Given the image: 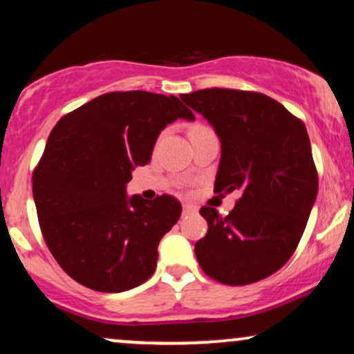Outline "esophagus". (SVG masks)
Returning a JSON list of instances; mask_svg holds the SVG:
<instances>
[{
	"instance_id": "34e87169",
	"label": "esophagus",
	"mask_w": 354,
	"mask_h": 354,
	"mask_svg": "<svg viewBox=\"0 0 354 354\" xmlns=\"http://www.w3.org/2000/svg\"><path fill=\"white\" fill-rule=\"evenodd\" d=\"M196 206H193V205H188V203H185V205H183V213L185 214H191V213H196Z\"/></svg>"
}]
</instances>
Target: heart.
<instances>
[{"mask_svg":"<svg viewBox=\"0 0 354 354\" xmlns=\"http://www.w3.org/2000/svg\"><path fill=\"white\" fill-rule=\"evenodd\" d=\"M205 129H208V128H205V126H201V124H196V126H193V128H191V131H189V133H194V131H205Z\"/></svg>","mask_w":354,"mask_h":354,"instance_id":"obj_1","label":"heart"}]
</instances>
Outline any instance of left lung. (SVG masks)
<instances>
[{"label": "left lung", "instance_id": "1", "mask_svg": "<svg viewBox=\"0 0 354 354\" xmlns=\"http://www.w3.org/2000/svg\"><path fill=\"white\" fill-rule=\"evenodd\" d=\"M180 98L221 141L214 193L241 191L228 216L200 209L208 233L194 245L198 263L230 286L265 279L295 253L318 194L306 128L261 93L211 88Z\"/></svg>", "mask_w": 354, "mask_h": 354}]
</instances>
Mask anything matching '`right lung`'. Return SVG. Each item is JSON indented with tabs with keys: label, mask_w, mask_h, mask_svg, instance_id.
Listing matches in <instances>:
<instances>
[{
	"label": "right lung",
	"mask_w": 354,
	"mask_h": 354,
	"mask_svg": "<svg viewBox=\"0 0 354 354\" xmlns=\"http://www.w3.org/2000/svg\"><path fill=\"white\" fill-rule=\"evenodd\" d=\"M178 118L194 115L176 96L138 89L101 95L53 128L33 173V198L44 241L75 281L121 293L154 273L158 245L181 205L169 194L128 198L126 185Z\"/></svg>",
	"instance_id": "right-lung-1"
}]
</instances>
